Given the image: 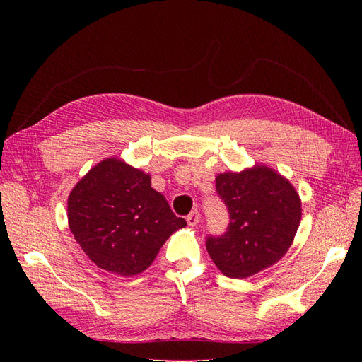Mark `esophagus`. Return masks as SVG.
Segmentation results:
<instances>
[{
    "label": "esophagus",
    "instance_id": "1",
    "mask_svg": "<svg viewBox=\"0 0 362 362\" xmlns=\"http://www.w3.org/2000/svg\"><path fill=\"white\" fill-rule=\"evenodd\" d=\"M199 221H201V214H199L198 210L192 211V213L187 216V223H189L190 226H196V225L199 223Z\"/></svg>",
    "mask_w": 362,
    "mask_h": 362
}]
</instances>
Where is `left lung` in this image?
<instances>
[{
  "label": "left lung",
  "mask_w": 362,
  "mask_h": 362,
  "mask_svg": "<svg viewBox=\"0 0 362 362\" xmlns=\"http://www.w3.org/2000/svg\"><path fill=\"white\" fill-rule=\"evenodd\" d=\"M216 190L228 206V231L208 237L206 250L225 276L257 275L287 254L302 218V201L293 184L264 164L216 177Z\"/></svg>",
  "instance_id": "left-lung-1"
}]
</instances>
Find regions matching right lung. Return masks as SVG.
Segmentation results:
<instances>
[{"instance_id":"1","label":"right lung","mask_w":362,"mask_h":362,"mask_svg":"<svg viewBox=\"0 0 362 362\" xmlns=\"http://www.w3.org/2000/svg\"><path fill=\"white\" fill-rule=\"evenodd\" d=\"M68 222L76 243L95 264L119 276L145 272L164 242L187 222L151 187V175L110 157L75 184Z\"/></svg>"}]
</instances>
